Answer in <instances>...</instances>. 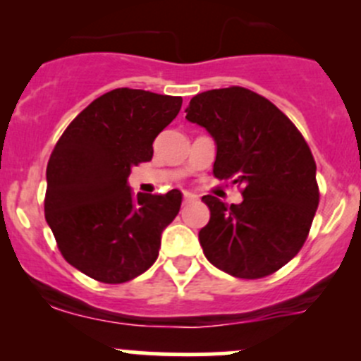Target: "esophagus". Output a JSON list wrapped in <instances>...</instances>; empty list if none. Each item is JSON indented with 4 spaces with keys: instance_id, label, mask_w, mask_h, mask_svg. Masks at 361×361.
I'll list each match as a JSON object with an SVG mask.
<instances>
[{
    "instance_id": "34e87169",
    "label": "esophagus",
    "mask_w": 361,
    "mask_h": 361,
    "mask_svg": "<svg viewBox=\"0 0 361 361\" xmlns=\"http://www.w3.org/2000/svg\"><path fill=\"white\" fill-rule=\"evenodd\" d=\"M195 201V195H192V194H188V192H185L183 194V204H190V202H194Z\"/></svg>"
}]
</instances>
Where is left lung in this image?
I'll list each match as a JSON object with an SVG mask.
<instances>
[{
	"instance_id": "left-lung-1",
	"label": "left lung",
	"mask_w": 361,
	"mask_h": 361,
	"mask_svg": "<svg viewBox=\"0 0 361 361\" xmlns=\"http://www.w3.org/2000/svg\"><path fill=\"white\" fill-rule=\"evenodd\" d=\"M185 111L216 143L214 176L243 188L241 204L202 197L211 213L199 232L204 255L235 278L272 274L300 251L318 209L307 143L285 113L245 87L206 90Z\"/></svg>"
}]
</instances>
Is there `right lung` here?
I'll return each instance as SVG.
<instances>
[{"label": "right lung", "instance_id": "right-lung-1", "mask_svg": "<svg viewBox=\"0 0 361 361\" xmlns=\"http://www.w3.org/2000/svg\"><path fill=\"white\" fill-rule=\"evenodd\" d=\"M180 96L115 89L64 130L47 166L45 218L68 264L118 285L159 257L162 231L176 218L181 192L137 194L130 167L154 157V141L180 113Z\"/></svg>", "mask_w": 361, "mask_h": 361}]
</instances>
